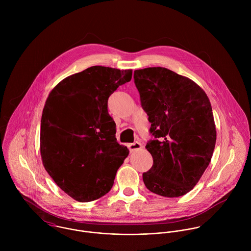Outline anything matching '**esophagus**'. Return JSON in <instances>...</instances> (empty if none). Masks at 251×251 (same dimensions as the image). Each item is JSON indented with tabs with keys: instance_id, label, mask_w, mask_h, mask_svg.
<instances>
[{
	"instance_id": "1",
	"label": "esophagus",
	"mask_w": 251,
	"mask_h": 251,
	"mask_svg": "<svg viewBox=\"0 0 251 251\" xmlns=\"http://www.w3.org/2000/svg\"><path fill=\"white\" fill-rule=\"evenodd\" d=\"M127 148L129 149L130 151H134L136 150H139L142 148V145L139 142H134V143H130L127 145Z\"/></svg>"
}]
</instances>
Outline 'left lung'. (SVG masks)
<instances>
[{"mask_svg": "<svg viewBox=\"0 0 251 251\" xmlns=\"http://www.w3.org/2000/svg\"><path fill=\"white\" fill-rule=\"evenodd\" d=\"M133 78L154 137L146 145L153 164L143 173L144 183L160 196L184 195L199 181L215 150L210 100L195 82L165 68L137 70Z\"/></svg>", "mask_w": 251, "mask_h": 251, "instance_id": "left-lung-1", "label": "left lung"}]
</instances>
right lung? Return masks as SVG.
<instances>
[{"mask_svg": "<svg viewBox=\"0 0 251 251\" xmlns=\"http://www.w3.org/2000/svg\"><path fill=\"white\" fill-rule=\"evenodd\" d=\"M132 71L91 67L62 80L49 94L40 125L42 163L57 185L79 202L110 191L128 155L116 139L108 98Z\"/></svg>", "mask_w": 251, "mask_h": 251, "instance_id": "1", "label": "right lung"}]
</instances>
